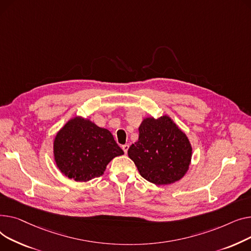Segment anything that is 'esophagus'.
Returning <instances> with one entry per match:
<instances>
[{
  "label": "esophagus",
  "mask_w": 251,
  "mask_h": 251,
  "mask_svg": "<svg viewBox=\"0 0 251 251\" xmlns=\"http://www.w3.org/2000/svg\"><path fill=\"white\" fill-rule=\"evenodd\" d=\"M128 147H129V146H128V145H126H126H123V146H122V148H123V150H124L125 154H126V153H127V150H128Z\"/></svg>",
  "instance_id": "obj_1"
}]
</instances>
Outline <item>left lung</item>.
<instances>
[{"mask_svg": "<svg viewBox=\"0 0 251 251\" xmlns=\"http://www.w3.org/2000/svg\"><path fill=\"white\" fill-rule=\"evenodd\" d=\"M193 148L184 132L168 115L147 117L139 127V140L127 151L140 174L154 184H171L187 172Z\"/></svg>", "mask_w": 251, "mask_h": 251, "instance_id": "8db88e82", "label": "left lung"}]
</instances>
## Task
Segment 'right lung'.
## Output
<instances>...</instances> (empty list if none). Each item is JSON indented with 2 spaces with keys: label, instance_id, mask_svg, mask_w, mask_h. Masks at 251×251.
<instances>
[{
  "label": "right lung",
  "instance_id": "1",
  "mask_svg": "<svg viewBox=\"0 0 251 251\" xmlns=\"http://www.w3.org/2000/svg\"><path fill=\"white\" fill-rule=\"evenodd\" d=\"M124 154L111 132L76 116L57 132L53 156L57 168L70 179L89 181L104 173L107 164Z\"/></svg>",
  "mask_w": 251,
  "mask_h": 251
}]
</instances>
